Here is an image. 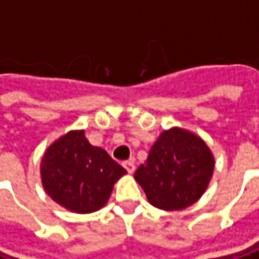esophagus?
<instances>
[{"mask_svg":"<svg viewBox=\"0 0 259 259\" xmlns=\"http://www.w3.org/2000/svg\"><path fill=\"white\" fill-rule=\"evenodd\" d=\"M123 166L126 168V171H127L129 174H133V172H135V163H133V161H126V162H123Z\"/></svg>","mask_w":259,"mask_h":259,"instance_id":"34e87169","label":"esophagus"}]
</instances>
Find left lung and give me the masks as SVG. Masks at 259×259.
<instances>
[{"label":"left lung","instance_id":"8db88e82","mask_svg":"<svg viewBox=\"0 0 259 259\" xmlns=\"http://www.w3.org/2000/svg\"><path fill=\"white\" fill-rule=\"evenodd\" d=\"M214 156L198 135L181 127L163 130L135 180L153 207L172 211L194 204L207 190Z\"/></svg>","mask_w":259,"mask_h":259}]
</instances>
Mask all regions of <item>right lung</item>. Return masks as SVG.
Instances as JSON below:
<instances>
[{
	"instance_id": "1",
	"label": "right lung",
	"mask_w": 259,
	"mask_h": 259,
	"mask_svg": "<svg viewBox=\"0 0 259 259\" xmlns=\"http://www.w3.org/2000/svg\"><path fill=\"white\" fill-rule=\"evenodd\" d=\"M126 174L84 130H69L45 151L40 177L46 194L73 213H93L107 204L113 187Z\"/></svg>"
}]
</instances>
